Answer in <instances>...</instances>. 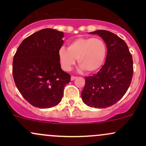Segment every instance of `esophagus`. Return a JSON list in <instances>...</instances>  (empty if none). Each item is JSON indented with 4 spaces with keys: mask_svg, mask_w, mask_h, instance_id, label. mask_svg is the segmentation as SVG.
<instances>
[{
    "mask_svg": "<svg viewBox=\"0 0 146 146\" xmlns=\"http://www.w3.org/2000/svg\"><path fill=\"white\" fill-rule=\"evenodd\" d=\"M76 78H77V77H75V76H71V81H73V80H74L75 79H76Z\"/></svg>",
    "mask_w": 146,
    "mask_h": 146,
    "instance_id": "34e87169",
    "label": "esophagus"
}]
</instances>
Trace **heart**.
<instances>
[{"label":"heart","instance_id":"obj_1","mask_svg":"<svg viewBox=\"0 0 146 146\" xmlns=\"http://www.w3.org/2000/svg\"><path fill=\"white\" fill-rule=\"evenodd\" d=\"M106 53V45L102 38L81 37L71 41L68 48H60L58 58L64 71H70L78 59L80 69L93 73L102 67Z\"/></svg>","mask_w":146,"mask_h":146}]
</instances>
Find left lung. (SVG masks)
I'll return each mask as SVG.
<instances>
[{
  "mask_svg": "<svg viewBox=\"0 0 146 146\" xmlns=\"http://www.w3.org/2000/svg\"><path fill=\"white\" fill-rule=\"evenodd\" d=\"M89 33L104 40L107 56L100 71L85 78L82 98L88 106L106 108L117 103L128 89L133 75L132 57L125 41L115 33L106 30Z\"/></svg>",
  "mask_w": 146,
  "mask_h": 146,
  "instance_id": "left-lung-1",
  "label": "left lung"
}]
</instances>
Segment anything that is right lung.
Returning <instances> with one entry per match:
<instances>
[{
	"mask_svg": "<svg viewBox=\"0 0 146 146\" xmlns=\"http://www.w3.org/2000/svg\"><path fill=\"white\" fill-rule=\"evenodd\" d=\"M64 33L44 29L27 37L13 60V77L23 97L33 106L49 108L58 105L71 75L60 66L58 51Z\"/></svg>",
	"mask_w": 146,
	"mask_h": 146,
	"instance_id": "right-lung-1",
	"label": "right lung"
}]
</instances>
